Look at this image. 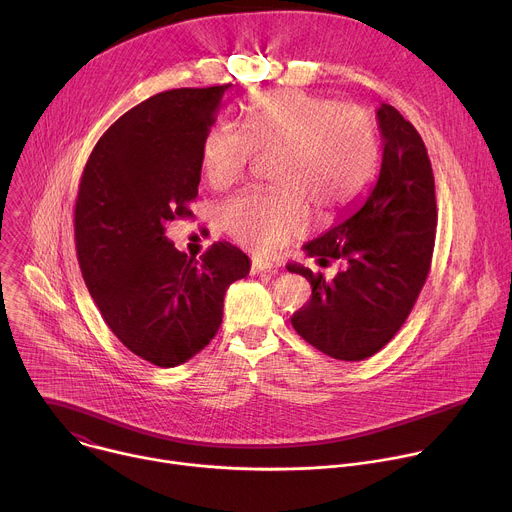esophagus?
I'll return each instance as SVG.
<instances>
[{"instance_id": "1", "label": "esophagus", "mask_w": 512, "mask_h": 512, "mask_svg": "<svg viewBox=\"0 0 512 512\" xmlns=\"http://www.w3.org/2000/svg\"><path fill=\"white\" fill-rule=\"evenodd\" d=\"M271 271H275V267L271 265V263H267V261H263V259H251V273L253 275H259V273H271Z\"/></svg>"}]
</instances>
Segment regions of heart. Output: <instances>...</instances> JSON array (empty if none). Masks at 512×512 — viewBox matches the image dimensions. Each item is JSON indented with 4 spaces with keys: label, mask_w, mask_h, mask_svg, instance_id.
<instances>
[{
    "label": "heart",
    "mask_w": 512,
    "mask_h": 512,
    "mask_svg": "<svg viewBox=\"0 0 512 512\" xmlns=\"http://www.w3.org/2000/svg\"><path fill=\"white\" fill-rule=\"evenodd\" d=\"M275 156V192H243L218 210L223 231L257 255H277L310 229V204L332 218L358 202L377 178L381 141L375 119L356 105L306 91H267L243 113L241 127L218 123L200 148L204 178L229 188L255 158Z\"/></svg>",
    "instance_id": "b5f03b06"
}]
</instances>
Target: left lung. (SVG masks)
Returning <instances> with one entry per match:
<instances>
[{"mask_svg": "<svg viewBox=\"0 0 512 512\" xmlns=\"http://www.w3.org/2000/svg\"><path fill=\"white\" fill-rule=\"evenodd\" d=\"M383 135L381 174L342 223L304 245L320 265L346 263L332 281L287 265L312 285L294 316L296 332L338 360L377 354L405 324L431 267L437 206L431 162L417 129L391 105L377 111Z\"/></svg>", "mask_w": 512, "mask_h": 512, "instance_id": "1", "label": "left lung"}]
</instances>
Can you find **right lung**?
Returning a JSON list of instances; mask_svg holds the SVG:
<instances>
[{"instance_id": "right-lung-1", "label": "right lung", "mask_w": 512, "mask_h": 512, "mask_svg": "<svg viewBox=\"0 0 512 512\" xmlns=\"http://www.w3.org/2000/svg\"><path fill=\"white\" fill-rule=\"evenodd\" d=\"M231 85L172 89L123 113L97 141L75 204V245L103 320L137 356L170 369L223 322L225 291L249 257L214 243L198 261L166 239L198 196L200 148Z\"/></svg>"}]
</instances>
